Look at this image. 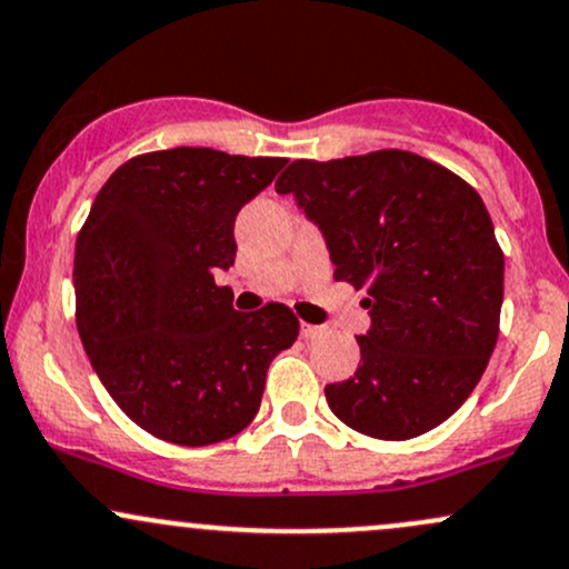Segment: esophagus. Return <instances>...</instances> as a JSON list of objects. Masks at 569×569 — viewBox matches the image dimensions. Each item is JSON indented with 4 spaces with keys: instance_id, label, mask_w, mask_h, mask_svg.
Masks as SVG:
<instances>
[{
    "instance_id": "34e87169",
    "label": "esophagus",
    "mask_w": 569,
    "mask_h": 569,
    "mask_svg": "<svg viewBox=\"0 0 569 569\" xmlns=\"http://www.w3.org/2000/svg\"><path fill=\"white\" fill-rule=\"evenodd\" d=\"M326 335V326H312V323H302V337L305 339H318Z\"/></svg>"
}]
</instances>
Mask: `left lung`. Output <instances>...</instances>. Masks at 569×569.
Here are the masks:
<instances>
[{"mask_svg":"<svg viewBox=\"0 0 569 569\" xmlns=\"http://www.w3.org/2000/svg\"><path fill=\"white\" fill-rule=\"evenodd\" d=\"M280 194L318 227L335 280L367 289L361 363L326 401L345 426L403 441L473 393L498 342L502 251L485 200L447 168L401 149L293 160Z\"/></svg>","mask_w":569,"mask_h":569,"instance_id":"obj_1","label":"left lung"}]
</instances>
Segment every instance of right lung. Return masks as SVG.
<instances>
[{"label": "right lung", "instance_id": "obj_1", "mask_svg": "<svg viewBox=\"0 0 569 569\" xmlns=\"http://www.w3.org/2000/svg\"><path fill=\"white\" fill-rule=\"evenodd\" d=\"M286 162L162 149L128 160L96 194L74 251L77 329L117 407L162 441L240 433L270 361L299 335L286 305L238 312L217 283L234 264V217Z\"/></svg>", "mask_w": 569, "mask_h": 569}]
</instances>
